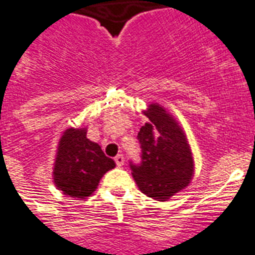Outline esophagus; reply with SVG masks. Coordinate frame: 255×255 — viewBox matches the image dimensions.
<instances>
[{
    "label": "esophagus",
    "instance_id": "obj_1",
    "mask_svg": "<svg viewBox=\"0 0 255 255\" xmlns=\"http://www.w3.org/2000/svg\"><path fill=\"white\" fill-rule=\"evenodd\" d=\"M115 163H116V164H118V166H123L124 164V156L123 155H122V153H119V155H116V156H115Z\"/></svg>",
    "mask_w": 255,
    "mask_h": 255
}]
</instances>
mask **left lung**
<instances>
[{
  "label": "left lung",
  "instance_id": "left-lung-1",
  "mask_svg": "<svg viewBox=\"0 0 255 255\" xmlns=\"http://www.w3.org/2000/svg\"><path fill=\"white\" fill-rule=\"evenodd\" d=\"M144 115L148 122L137 133L140 163L129 162V168L141 192L166 201L191 180V149L178 123L159 104H151Z\"/></svg>",
  "mask_w": 255,
  "mask_h": 255
}]
</instances>
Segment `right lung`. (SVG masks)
Wrapping results in <instances>:
<instances>
[{
	"instance_id": "add662e5",
	"label": "right lung",
	"mask_w": 255,
	"mask_h": 255,
	"mask_svg": "<svg viewBox=\"0 0 255 255\" xmlns=\"http://www.w3.org/2000/svg\"><path fill=\"white\" fill-rule=\"evenodd\" d=\"M115 162L97 143L87 139V129L69 128L60 139L53 178L58 190L72 198L89 197Z\"/></svg>"
}]
</instances>
